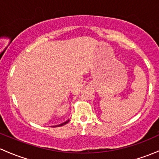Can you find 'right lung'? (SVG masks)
Returning a JSON list of instances; mask_svg holds the SVG:
<instances>
[{
	"mask_svg": "<svg viewBox=\"0 0 159 159\" xmlns=\"http://www.w3.org/2000/svg\"><path fill=\"white\" fill-rule=\"evenodd\" d=\"M69 121V119H68L67 121H66L65 122H63V123H62V124H60V125H54V126H51V127H53V128H56V127H60V126H62V125H66V124L68 123V122Z\"/></svg>",
	"mask_w": 159,
	"mask_h": 159,
	"instance_id": "right-lung-1",
	"label": "right lung"
}]
</instances>
